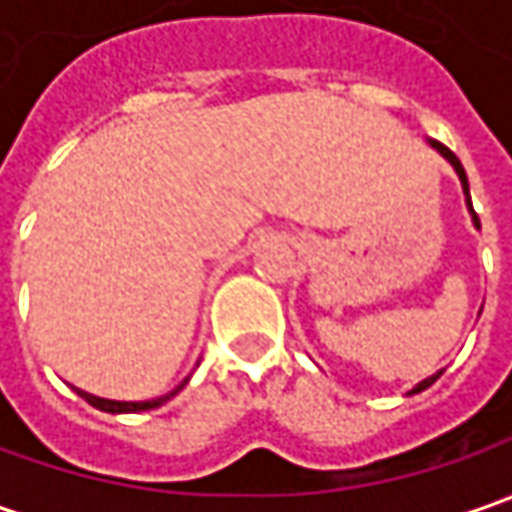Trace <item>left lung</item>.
Instances as JSON below:
<instances>
[{
	"instance_id": "8db88e82",
	"label": "left lung",
	"mask_w": 512,
	"mask_h": 512,
	"mask_svg": "<svg viewBox=\"0 0 512 512\" xmlns=\"http://www.w3.org/2000/svg\"><path fill=\"white\" fill-rule=\"evenodd\" d=\"M430 148L436 150L439 156H444V159L450 162V168L456 170V176H459V182H462V190H464V205H467V210H470V219H473V227L479 230V227H482V225H479V216H476V210H473V202H470V185H467V173H464L462 162L456 159V153H453V150L444 148L442 142H436V139H430ZM439 376H442V370H439V373H433V376H427V379H422V382L416 384V387H413V390H410L407 396H413V393H422V390H427V387L436 382Z\"/></svg>"
}]
</instances>
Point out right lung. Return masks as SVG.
<instances>
[{
  "label": "right lung",
  "mask_w": 512,
  "mask_h": 512,
  "mask_svg": "<svg viewBox=\"0 0 512 512\" xmlns=\"http://www.w3.org/2000/svg\"><path fill=\"white\" fill-rule=\"evenodd\" d=\"M187 379H190V376H187ZM187 379L182 384H176V387H173L170 393H165V396H159V399H145V402H113V399H102V396L85 393V390H79V387H76V393H79L88 404H93L96 410H105V413H142V410H153V407H162L165 402H170V399L185 387Z\"/></svg>",
  "instance_id": "obj_1"
}]
</instances>
